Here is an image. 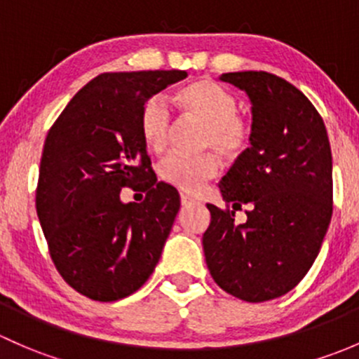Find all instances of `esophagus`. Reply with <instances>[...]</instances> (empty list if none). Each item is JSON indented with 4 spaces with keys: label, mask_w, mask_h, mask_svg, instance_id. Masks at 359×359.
I'll use <instances>...</instances> for the list:
<instances>
[{
    "label": "esophagus",
    "mask_w": 359,
    "mask_h": 359,
    "mask_svg": "<svg viewBox=\"0 0 359 359\" xmlns=\"http://www.w3.org/2000/svg\"><path fill=\"white\" fill-rule=\"evenodd\" d=\"M180 197H181V204H183V205H190V204H194V202H195L194 198H191L190 195H187V194H181Z\"/></svg>",
    "instance_id": "1"
}]
</instances>
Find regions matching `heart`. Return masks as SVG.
Wrapping results in <instances>:
<instances>
[{"label":"heart","instance_id":"1","mask_svg":"<svg viewBox=\"0 0 359 359\" xmlns=\"http://www.w3.org/2000/svg\"><path fill=\"white\" fill-rule=\"evenodd\" d=\"M176 105L191 119L204 123L202 149L216 150L226 158H235L247 150L250 142V126L236 114L238 100L230 90L216 81L198 79L180 88L175 93ZM140 133L155 154L168 147L171 135V112L161 97L150 98L140 114ZM219 172V161L214 154L187 157L172 154L158 168V176L187 194H197L205 181Z\"/></svg>","mask_w":359,"mask_h":359}]
</instances>
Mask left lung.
<instances>
[{"label": "left lung", "instance_id": "left-lung-1", "mask_svg": "<svg viewBox=\"0 0 359 359\" xmlns=\"http://www.w3.org/2000/svg\"><path fill=\"white\" fill-rule=\"evenodd\" d=\"M252 103L250 147L219 184L233 210L207 204L202 236L214 282L247 302L294 289L315 262L332 219V152L323 119L302 91L269 72L219 77ZM251 207L238 225L234 210Z\"/></svg>", "mask_w": 359, "mask_h": 359}]
</instances>
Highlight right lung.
<instances>
[{"mask_svg":"<svg viewBox=\"0 0 359 359\" xmlns=\"http://www.w3.org/2000/svg\"><path fill=\"white\" fill-rule=\"evenodd\" d=\"M184 70L102 74L69 102L46 136L36 210L62 278L100 302L131 295L161 259L180 194L158 183L140 133L143 105ZM123 187L147 191L124 205Z\"/></svg>","mask_w":359,"mask_h":359,"instance_id":"right-lung-1","label":"right lung"}]
</instances>
